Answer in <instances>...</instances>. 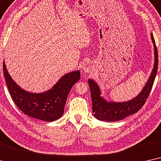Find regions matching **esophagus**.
<instances>
[{
  "instance_id": "1",
  "label": "esophagus",
  "mask_w": 161,
  "mask_h": 161,
  "mask_svg": "<svg viewBox=\"0 0 161 161\" xmlns=\"http://www.w3.org/2000/svg\"><path fill=\"white\" fill-rule=\"evenodd\" d=\"M92 69H93V67H92L91 64V63H86L85 64L84 66H83V72L85 73V74H88V73H90L92 70Z\"/></svg>"
}]
</instances>
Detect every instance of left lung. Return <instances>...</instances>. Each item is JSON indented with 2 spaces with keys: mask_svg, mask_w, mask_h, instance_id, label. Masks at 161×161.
<instances>
[{
  "mask_svg": "<svg viewBox=\"0 0 161 161\" xmlns=\"http://www.w3.org/2000/svg\"><path fill=\"white\" fill-rule=\"evenodd\" d=\"M151 38L154 44V52H155V64L147 84L145 85L141 92L136 97L132 99L124 102H108L102 97L99 87L93 79H88V84L91 89L92 98V107H93V115L98 120L105 121H120L125 119L129 115L138 112L145 104L146 101L149 97V93L153 88L158 70V54L155 40L153 34Z\"/></svg>",
  "mask_w": 161,
  "mask_h": 161,
  "instance_id": "1",
  "label": "left lung"
}]
</instances>
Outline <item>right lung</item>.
<instances>
[{"label":"right lung","instance_id":"add662e5","mask_svg":"<svg viewBox=\"0 0 161 161\" xmlns=\"http://www.w3.org/2000/svg\"><path fill=\"white\" fill-rule=\"evenodd\" d=\"M3 75L12 100L25 115L45 121H53L64 113L68 93L80 79V71L76 70L62 76L51 89L43 93L25 91L16 84L3 63Z\"/></svg>","mask_w":161,"mask_h":161}]
</instances>
